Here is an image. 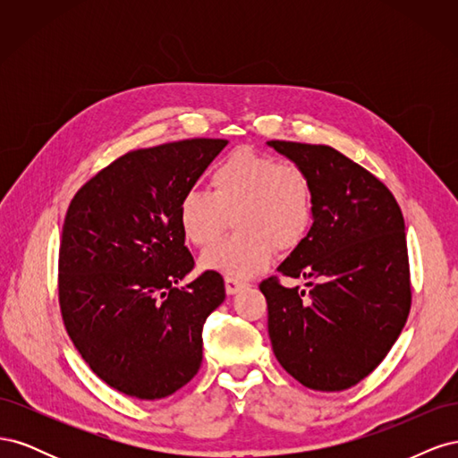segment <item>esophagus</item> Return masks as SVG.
I'll return each mask as SVG.
<instances>
[{"label": "esophagus", "mask_w": 458, "mask_h": 458, "mask_svg": "<svg viewBox=\"0 0 458 458\" xmlns=\"http://www.w3.org/2000/svg\"><path fill=\"white\" fill-rule=\"evenodd\" d=\"M246 283L239 281V279H233V276H225V290L227 294H237L241 288H244Z\"/></svg>", "instance_id": "1"}]
</instances>
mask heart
<instances>
[{
	"instance_id": "obj_1",
	"label": "heart",
	"mask_w": 458,
	"mask_h": 458,
	"mask_svg": "<svg viewBox=\"0 0 458 458\" xmlns=\"http://www.w3.org/2000/svg\"><path fill=\"white\" fill-rule=\"evenodd\" d=\"M315 216L310 175L300 165L250 147L231 150L210 172V191L189 189L177 204L187 242H216L229 225L237 233L200 258L204 269L246 279L266 269L275 254L293 252L306 241Z\"/></svg>"
}]
</instances>
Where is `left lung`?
Here are the masks:
<instances>
[{
  "instance_id": "1",
  "label": "left lung",
  "mask_w": 458,
  "mask_h": 458,
  "mask_svg": "<svg viewBox=\"0 0 458 458\" xmlns=\"http://www.w3.org/2000/svg\"><path fill=\"white\" fill-rule=\"evenodd\" d=\"M313 185V225L279 273L259 283L276 361L300 384L342 392L377 369L411 311V269L401 208L377 175L336 148L269 141Z\"/></svg>"
}]
</instances>
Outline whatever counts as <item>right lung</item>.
<instances>
[{
  "instance_id": "add662e5",
  "label": "right lung",
  "mask_w": 458,
  "mask_h": 458,
  "mask_svg": "<svg viewBox=\"0 0 458 458\" xmlns=\"http://www.w3.org/2000/svg\"><path fill=\"white\" fill-rule=\"evenodd\" d=\"M227 145L183 140L130 150L74 195L59 248V306L81 359L137 399L175 394L199 372L202 328L224 276L195 269L177 204Z\"/></svg>"
}]
</instances>
